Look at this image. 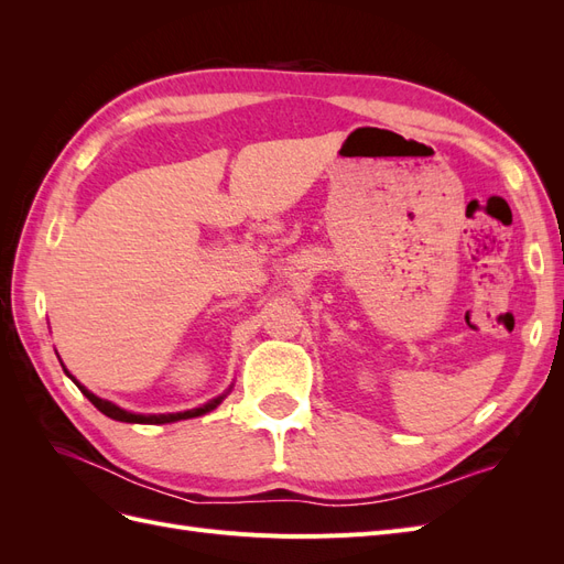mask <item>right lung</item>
<instances>
[{
  "instance_id": "add662e5",
  "label": "right lung",
  "mask_w": 564,
  "mask_h": 564,
  "mask_svg": "<svg viewBox=\"0 0 564 564\" xmlns=\"http://www.w3.org/2000/svg\"><path fill=\"white\" fill-rule=\"evenodd\" d=\"M61 365H63V362H61ZM63 369H65V367H63ZM65 373H67V369H65ZM67 377H70V379L77 383V379L73 377V373H67ZM77 388L84 392V395H87V400L98 409V412H104L106 416H110V419H115V421H124V423H150V425L174 423V421L195 419V416H202V414H209L212 409H216L220 402H224V398H226V395H218V398L209 400L207 404H202V406H197V409H187V412H176V414H131V412H127V409H122V406H117V404H112V402H108V400H100L98 395H94V392L84 388L82 383H77Z\"/></svg>"
}]
</instances>
